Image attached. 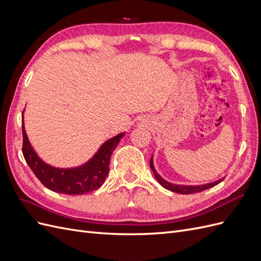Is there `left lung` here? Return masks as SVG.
<instances>
[{
  "label": "left lung",
  "instance_id": "8db88e82",
  "mask_svg": "<svg viewBox=\"0 0 261 261\" xmlns=\"http://www.w3.org/2000/svg\"><path fill=\"white\" fill-rule=\"evenodd\" d=\"M150 168H151V170L153 171L154 173V176L156 178V180L159 181V183L164 187L169 189V191L173 192V193H178V194H183V195H188V194H195V193H199V192H202V191H206V189L208 188H211L213 186L218 185L219 183H221V181L223 180V178L221 179H218L216 181H213V183H209V184H204V185H197V186H187V185H176V184H172V183H169V181H167L165 179H163L158 173L155 172L154 168H153V162H152V156L151 159H150Z\"/></svg>",
  "mask_w": 261,
  "mask_h": 261
}]
</instances>
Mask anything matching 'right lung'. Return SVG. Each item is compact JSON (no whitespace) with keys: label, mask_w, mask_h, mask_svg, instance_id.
<instances>
[{"label":"right lung","mask_w":261,"mask_h":261,"mask_svg":"<svg viewBox=\"0 0 261 261\" xmlns=\"http://www.w3.org/2000/svg\"><path fill=\"white\" fill-rule=\"evenodd\" d=\"M22 128V154L27 164L37 178L50 191L66 195H83L98 189L109 173L110 158L120 143L124 133L109 139L102 145L99 151L86 164L75 169H55L39 159L30 146L23 121Z\"/></svg>","instance_id":"add662e5"}]
</instances>
